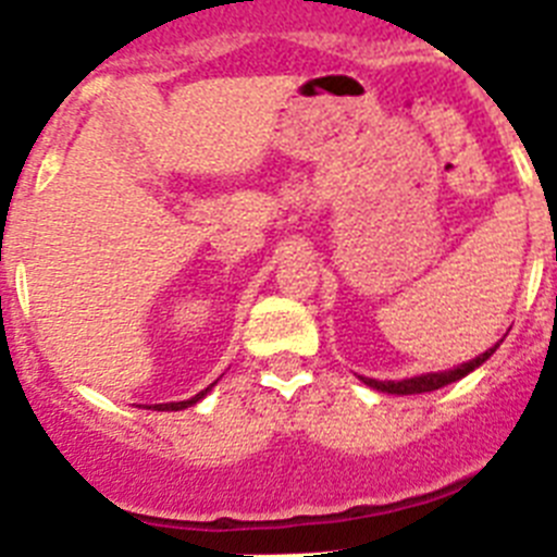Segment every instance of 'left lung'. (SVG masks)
<instances>
[{
    "instance_id": "left-lung-1",
    "label": "left lung",
    "mask_w": 557,
    "mask_h": 557,
    "mask_svg": "<svg viewBox=\"0 0 557 557\" xmlns=\"http://www.w3.org/2000/svg\"><path fill=\"white\" fill-rule=\"evenodd\" d=\"M499 348V343H496L494 348H488L485 354H480L476 359H471V362H462V366H457L455 371H441V373H421V376H412V379H401V382H379V379H368L362 376V382H366L368 387H373V391H382V393H396V396H412V393H430V391H437V387H446L451 385V382H457V379L469 376L474 368H480L485 359L491 357V354Z\"/></svg>"
}]
</instances>
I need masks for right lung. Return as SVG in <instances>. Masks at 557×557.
<instances>
[{"label":"right lung","mask_w":557,"mask_h":557,"mask_svg":"<svg viewBox=\"0 0 557 557\" xmlns=\"http://www.w3.org/2000/svg\"><path fill=\"white\" fill-rule=\"evenodd\" d=\"M211 391V385L206 387V391H200L198 396H191V398H186V401H170V405H156V410H186V407H191V405H198L200 398L206 396V393Z\"/></svg>","instance_id":"right-lung-1"}]
</instances>
